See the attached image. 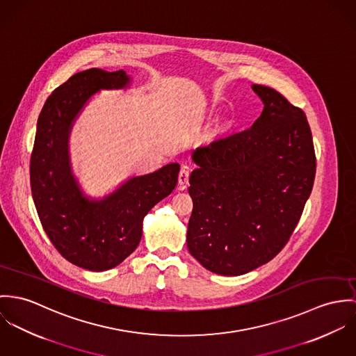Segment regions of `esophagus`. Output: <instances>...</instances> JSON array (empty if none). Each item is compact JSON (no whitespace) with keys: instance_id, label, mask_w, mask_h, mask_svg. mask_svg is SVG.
I'll return each mask as SVG.
<instances>
[{"instance_id":"obj_1","label":"esophagus","mask_w":356,"mask_h":356,"mask_svg":"<svg viewBox=\"0 0 356 356\" xmlns=\"http://www.w3.org/2000/svg\"><path fill=\"white\" fill-rule=\"evenodd\" d=\"M188 179H190V169L187 166H183L179 172V186L181 190H184L187 187Z\"/></svg>"}]
</instances>
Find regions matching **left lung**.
Returning <instances> with one entry per match:
<instances>
[{
	"mask_svg": "<svg viewBox=\"0 0 356 356\" xmlns=\"http://www.w3.org/2000/svg\"><path fill=\"white\" fill-rule=\"evenodd\" d=\"M264 102L255 122L193 154L194 209L187 247L207 270L240 276L273 259L293 234L316 177L312 129L300 108L252 84Z\"/></svg>",
	"mask_w": 356,
	"mask_h": 356,
	"instance_id": "left-lung-1",
	"label": "left lung"
}]
</instances>
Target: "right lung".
Wrapping results in <instances>:
<instances>
[{
    "mask_svg": "<svg viewBox=\"0 0 356 356\" xmlns=\"http://www.w3.org/2000/svg\"><path fill=\"white\" fill-rule=\"evenodd\" d=\"M128 83L122 70L91 68L58 86L42 108L31 153V193L43 231L67 261L92 272L112 269L135 251L145 216L175 190L180 170L176 162L165 165L101 200L80 191L68 154L72 122L98 90Z\"/></svg>",
    "mask_w": 356,
    "mask_h": 356,
    "instance_id": "1",
    "label": "right lung"
}]
</instances>
